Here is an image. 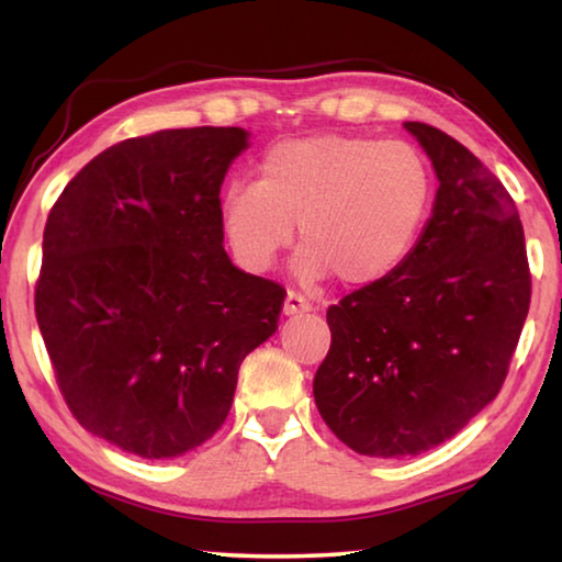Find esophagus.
<instances>
[{
	"mask_svg": "<svg viewBox=\"0 0 562 562\" xmlns=\"http://www.w3.org/2000/svg\"><path fill=\"white\" fill-rule=\"evenodd\" d=\"M312 304L310 300H304L302 294L297 292H288V297H284V304H282V315H302V312H310Z\"/></svg>",
	"mask_w": 562,
	"mask_h": 562,
	"instance_id": "34e87169",
	"label": "esophagus"
}]
</instances>
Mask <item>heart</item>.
<instances>
[{
	"mask_svg": "<svg viewBox=\"0 0 562 562\" xmlns=\"http://www.w3.org/2000/svg\"><path fill=\"white\" fill-rule=\"evenodd\" d=\"M431 195L429 160L408 140L317 133L274 144L260 180H231L221 223L235 258L262 272L288 250L297 221L304 245L292 272L307 284L337 274L364 288L406 260Z\"/></svg>",
	"mask_w": 562,
	"mask_h": 562,
	"instance_id": "heart-1",
	"label": "heart"
}]
</instances>
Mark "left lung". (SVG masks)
Returning a JSON list of instances; mask_svg holds the SVG:
<instances>
[{"label":"left lung","instance_id":"8db88e82","mask_svg":"<svg viewBox=\"0 0 562 562\" xmlns=\"http://www.w3.org/2000/svg\"><path fill=\"white\" fill-rule=\"evenodd\" d=\"M404 128L439 180L431 217L392 274L327 310L331 347L312 384L331 434L374 459L429 451L488 406L530 304L508 190L449 133Z\"/></svg>","mask_w":562,"mask_h":562}]
</instances>
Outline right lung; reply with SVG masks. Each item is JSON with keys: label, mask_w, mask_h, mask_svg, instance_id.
Wrapping results in <instances>:
<instances>
[{"label": "right lung", "mask_w": 562, "mask_h": 562, "mask_svg": "<svg viewBox=\"0 0 562 562\" xmlns=\"http://www.w3.org/2000/svg\"><path fill=\"white\" fill-rule=\"evenodd\" d=\"M245 128H170L83 166L44 227L36 322L83 429L140 459L205 443L284 290L235 268L221 186Z\"/></svg>", "instance_id": "1"}]
</instances>
